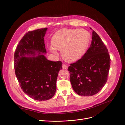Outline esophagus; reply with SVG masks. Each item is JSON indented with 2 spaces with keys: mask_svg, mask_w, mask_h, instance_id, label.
<instances>
[{
  "mask_svg": "<svg viewBox=\"0 0 125 125\" xmlns=\"http://www.w3.org/2000/svg\"><path fill=\"white\" fill-rule=\"evenodd\" d=\"M67 68H68V66L66 65H65V64H63V65H62V68L63 69H67Z\"/></svg>",
  "mask_w": 125,
  "mask_h": 125,
  "instance_id": "1",
  "label": "esophagus"
}]
</instances>
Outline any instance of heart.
Listing matches in <instances>:
<instances>
[{
	"mask_svg": "<svg viewBox=\"0 0 125 125\" xmlns=\"http://www.w3.org/2000/svg\"><path fill=\"white\" fill-rule=\"evenodd\" d=\"M90 40V33L85 30L62 29L52 35L50 50L54 54H57L56 50L62 51L67 61H76L85 53Z\"/></svg>",
	"mask_w": 125,
	"mask_h": 125,
	"instance_id": "b5f03b06",
	"label": "heart"
}]
</instances>
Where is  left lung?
Returning a JSON list of instances; mask_svg holds the SVG:
<instances>
[{
  "mask_svg": "<svg viewBox=\"0 0 125 125\" xmlns=\"http://www.w3.org/2000/svg\"><path fill=\"white\" fill-rule=\"evenodd\" d=\"M92 39L85 54L68 67L73 88L81 96H92L100 92L107 81L110 68L107 48L94 31Z\"/></svg>",
  "mask_w": 125,
  "mask_h": 125,
  "instance_id": "8db88e82",
  "label": "left lung"
}]
</instances>
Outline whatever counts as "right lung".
Segmentation results:
<instances>
[{"mask_svg": "<svg viewBox=\"0 0 125 125\" xmlns=\"http://www.w3.org/2000/svg\"><path fill=\"white\" fill-rule=\"evenodd\" d=\"M47 28L26 33L18 45L14 53V69L23 91L32 99L46 101L51 99L56 91V81L60 61L48 60L44 44Z\"/></svg>", "mask_w": 125, "mask_h": 125, "instance_id": "1", "label": "right lung"}]
</instances>
